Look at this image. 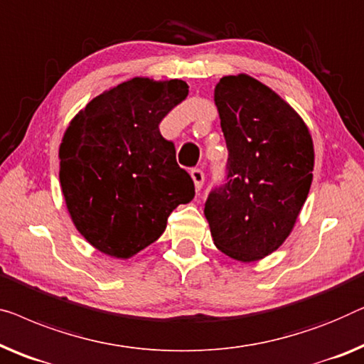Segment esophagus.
I'll return each mask as SVG.
<instances>
[{"label":"esophagus","mask_w":364,"mask_h":364,"mask_svg":"<svg viewBox=\"0 0 364 364\" xmlns=\"http://www.w3.org/2000/svg\"><path fill=\"white\" fill-rule=\"evenodd\" d=\"M191 176L193 178V183H195V188L200 191V188L203 187V182H205V173L202 169H192Z\"/></svg>","instance_id":"34e87169"}]
</instances>
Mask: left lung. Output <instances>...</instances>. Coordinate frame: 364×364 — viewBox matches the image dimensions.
Here are the masks:
<instances>
[{"mask_svg": "<svg viewBox=\"0 0 364 364\" xmlns=\"http://www.w3.org/2000/svg\"><path fill=\"white\" fill-rule=\"evenodd\" d=\"M228 162L205 202L215 246L236 261L262 259L296 225L312 183L314 143L291 105L245 73L215 87Z\"/></svg>", "mask_w": 364, "mask_h": 364, "instance_id": "8db88e82", "label": "left lung"}]
</instances>
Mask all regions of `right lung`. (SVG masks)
I'll use <instances>...</instances> for the list:
<instances>
[{"instance_id":"obj_1","label":"right lung","mask_w":364,"mask_h":364,"mask_svg":"<svg viewBox=\"0 0 364 364\" xmlns=\"http://www.w3.org/2000/svg\"><path fill=\"white\" fill-rule=\"evenodd\" d=\"M183 80L134 77L95 97L60 143V186L75 228L105 255L128 259L159 238L195 195L159 123L183 102Z\"/></svg>"}]
</instances>
